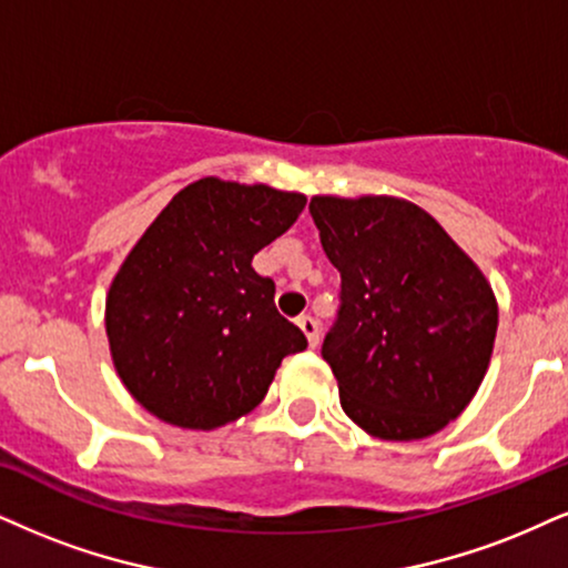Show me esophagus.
<instances>
[{
    "mask_svg": "<svg viewBox=\"0 0 568 568\" xmlns=\"http://www.w3.org/2000/svg\"><path fill=\"white\" fill-rule=\"evenodd\" d=\"M297 326L303 328V334L307 337V345L316 347L318 345V324H316V321H313L311 316H300Z\"/></svg>",
    "mask_w": 568,
    "mask_h": 568,
    "instance_id": "esophagus-1",
    "label": "esophagus"
}]
</instances>
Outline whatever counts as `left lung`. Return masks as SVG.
I'll return each instance as SVG.
<instances>
[{
	"label": "left lung",
	"instance_id": "left-lung-1",
	"mask_svg": "<svg viewBox=\"0 0 568 568\" xmlns=\"http://www.w3.org/2000/svg\"><path fill=\"white\" fill-rule=\"evenodd\" d=\"M311 215L342 276L337 324L321 347L342 410L395 443L445 429L493 358L498 300L485 273L408 200L316 194Z\"/></svg>",
	"mask_w": 568,
	"mask_h": 568
}]
</instances>
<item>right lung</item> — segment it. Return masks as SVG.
<instances>
[{"instance_id": "right-lung-1", "label": "right lung", "mask_w": 568, "mask_h": 568, "mask_svg": "<svg viewBox=\"0 0 568 568\" xmlns=\"http://www.w3.org/2000/svg\"><path fill=\"white\" fill-rule=\"evenodd\" d=\"M305 194L215 176L181 189L125 255L104 300L110 355L131 397L181 429H219L257 408L305 334L278 316L252 257Z\"/></svg>"}]
</instances>
